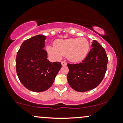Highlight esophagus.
Instances as JSON below:
<instances>
[{
    "mask_svg": "<svg viewBox=\"0 0 123 123\" xmlns=\"http://www.w3.org/2000/svg\"><path fill=\"white\" fill-rule=\"evenodd\" d=\"M61 65H62V66H66V65H67V63L65 61H62V62H61Z\"/></svg>",
    "mask_w": 123,
    "mask_h": 123,
    "instance_id": "34e87169",
    "label": "esophagus"
}]
</instances>
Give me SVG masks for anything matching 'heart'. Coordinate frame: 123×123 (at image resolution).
Segmentation results:
<instances>
[{
	"instance_id": "obj_1",
	"label": "heart",
	"mask_w": 123,
	"mask_h": 123,
	"mask_svg": "<svg viewBox=\"0 0 123 123\" xmlns=\"http://www.w3.org/2000/svg\"><path fill=\"white\" fill-rule=\"evenodd\" d=\"M54 47L47 46L48 53L56 59L63 55L72 62H79L86 58L90 50V44L86 38L60 39L54 43Z\"/></svg>"
}]
</instances>
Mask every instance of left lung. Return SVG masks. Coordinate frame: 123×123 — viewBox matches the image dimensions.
<instances>
[{
    "label": "left lung",
    "mask_w": 123,
    "mask_h": 123,
    "mask_svg": "<svg viewBox=\"0 0 123 123\" xmlns=\"http://www.w3.org/2000/svg\"><path fill=\"white\" fill-rule=\"evenodd\" d=\"M91 47L82 62L68 63V81L76 91L86 92L96 88L105 75L108 58L105 49L96 40L92 41Z\"/></svg>",
    "instance_id": "left-lung-1"
}]
</instances>
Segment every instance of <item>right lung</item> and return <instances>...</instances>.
Wrapping results in <instances>:
<instances>
[{
  "instance_id": "obj_1",
  "label": "right lung",
  "mask_w": 123,
  "mask_h": 123,
  "mask_svg": "<svg viewBox=\"0 0 123 123\" xmlns=\"http://www.w3.org/2000/svg\"><path fill=\"white\" fill-rule=\"evenodd\" d=\"M46 36L38 35L25 40L17 54L16 71L24 87L33 92L48 90L61 68L58 62H51L44 50Z\"/></svg>"
}]
</instances>
